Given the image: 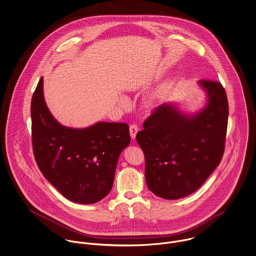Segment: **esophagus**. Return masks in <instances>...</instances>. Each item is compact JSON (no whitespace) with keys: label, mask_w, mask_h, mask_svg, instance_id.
<instances>
[{"label":"esophagus","mask_w":256,"mask_h":256,"mask_svg":"<svg viewBox=\"0 0 256 256\" xmlns=\"http://www.w3.org/2000/svg\"><path fill=\"white\" fill-rule=\"evenodd\" d=\"M138 132V124H132L130 126V138H132V140L136 138Z\"/></svg>","instance_id":"obj_1"}]
</instances>
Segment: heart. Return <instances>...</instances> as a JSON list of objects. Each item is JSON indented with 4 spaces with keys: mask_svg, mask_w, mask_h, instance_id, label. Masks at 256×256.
I'll list each match as a JSON object with an SVG mask.
<instances>
[{
    "mask_svg": "<svg viewBox=\"0 0 256 256\" xmlns=\"http://www.w3.org/2000/svg\"><path fill=\"white\" fill-rule=\"evenodd\" d=\"M150 105H151V104H150Z\"/></svg>",
    "mask_w": 256,
    "mask_h": 256,
    "instance_id": "1",
    "label": "heart"
}]
</instances>
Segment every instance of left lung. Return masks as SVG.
<instances>
[{"label":"left lung","instance_id":"8db88e82","mask_svg":"<svg viewBox=\"0 0 256 256\" xmlns=\"http://www.w3.org/2000/svg\"><path fill=\"white\" fill-rule=\"evenodd\" d=\"M206 107L184 114L170 103L155 108L136 134L145 158V180L157 196L178 199L198 190L220 164L227 134L228 104L223 86L199 82Z\"/></svg>","mask_w":256,"mask_h":256}]
</instances>
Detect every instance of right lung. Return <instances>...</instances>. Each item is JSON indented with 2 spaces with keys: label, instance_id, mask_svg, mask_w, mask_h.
<instances>
[{
  "label": "right lung",
  "instance_id": "1",
  "mask_svg": "<svg viewBox=\"0 0 256 256\" xmlns=\"http://www.w3.org/2000/svg\"><path fill=\"white\" fill-rule=\"evenodd\" d=\"M31 136L43 176L66 198L82 204L111 192L118 156L130 142L124 122H99L82 130L60 124L46 106L43 78L32 95Z\"/></svg>",
  "mask_w": 256,
  "mask_h": 256
}]
</instances>
